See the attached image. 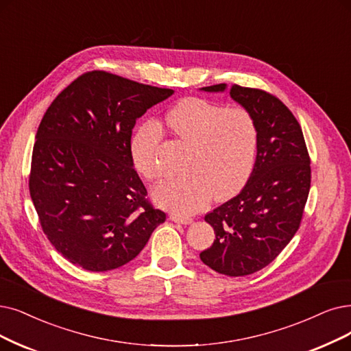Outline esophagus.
I'll list each match as a JSON object with an SVG mask.
<instances>
[{
	"mask_svg": "<svg viewBox=\"0 0 351 351\" xmlns=\"http://www.w3.org/2000/svg\"><path fill=\"white\" fill-rule=\"evenodd\" d=\"M170 219L176 223H181V224H190L193 221L191 217L189 216H183V215H177V213H171L170 215Z\"/></svg>",
	"mask_w": 351,
	"mask_h": 351,
	"instance_id": "1",
	"label": "esophagus"
}]
</instances>
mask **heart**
<instances>
[{
    "mask_svg": "<svg viewBox=\"0 0 351 351\" xmlns=\"http://www.w3.org/2000/svg\"><path fill=\"white\" fill-rule=\"evenodd\" d=\"M170 132L189 145L186 173L162 180L154 190L156 202L180 213H193L208 200L224 202L239 193L254 171L258 151V125L241 106L223 108L199 97H187L165 117ZM162 131L157 122L139 127L131 139L136 170L147 180H157V158Z\"/></svg>",
    "mask_w": 351,
    "mask_h": 351,
    "instance_id": "heart-1",
    "label": "heart"
}]
</instances>
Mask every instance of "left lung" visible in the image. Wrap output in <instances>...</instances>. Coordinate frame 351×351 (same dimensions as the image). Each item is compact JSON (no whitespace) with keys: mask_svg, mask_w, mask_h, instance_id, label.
<instances>
[{"mask_svg":"<svg viewBox=\"0 0 351 351\" xmlns=\"http://www.w3.org/2000/svg\"><path fill=\"white\" fill-rule=\"evenodd\" d=\"M202 89L223 92L226 85ZM229 93L255 118L256 161L242 191L204 216L216 239L200 259L219 274L245 276L269 265L300 229L311 161L297 118L276 96L239 85Z\"/></svg>","mask_w":351,"mask_h":351,"instance_id":"1","label":"left lung"}]
</instances>
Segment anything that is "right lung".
Instances as JSON below:
<instances>
[{
	"label": "right lung",
	"mask_w": 351,
	"mask_h": 351,
	"mask_svg": "<svg viewBox=\"0 0 351 351\" xmlns=\"http://www.w3.org/2000/svg\"><path fill=\"white\" fill-rule=\"evenodd\" d=\"M173 93L92 70L47 108L29 189L41 229L69 262L90 272L119 268L165 221L134 168L131 135L136 119Z\"/></svg>",
	"instance_id": "add662e5"
}]
</instances>
